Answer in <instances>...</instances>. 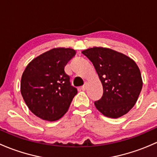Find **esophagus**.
<instances>
[{
    "label": "esophagus",
    "mask_w": 157,
    "mask_h": 157,
    "mask_svg": "<svg viewBox=\"0 0 157 157\" xmlns=\"http://www.w3.org/2000/svg\"><path fill=\"white\" fill-rule=\"evenodd\" d=\"M86 87H87V83H85L84 85L81 86V89H82V90H86Z\"/></svg>",
    "instance_id": "obj_1"
}]
</instances>
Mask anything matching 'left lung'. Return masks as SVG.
Segmentation results:
<instances>
[{"label": "left lung", "mask_w": 157, "mask_h": 157, "mask_svg": "<svg viewBox=\"0 0 157 157\" xmlns=\"http://www.w3.org/2000/svg\"><path fill=\"white\" fill-rule=\"evenodd\" d=\"M93 63L103 87L96 109L106 117L117 118L128 113L137 102L143 82L136 63L110 48L94 47L82 52Z\"/></svg>", "instance_id": "8db88e82"}]
</instances>
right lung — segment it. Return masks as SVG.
<instances>
[{
    "mask_svg": "<svg viewBox=\"0 0 157 157\" xmlns=\"http://www.w3.org/2000/svg\"><path fill=\"white\" fill-rule=\"evenodd\" d=\"M72 48L51 49L34 58L21 78V94L29 110L39 118L56 121L68 110L77 89L64 71L75 55Z\"/></svg>",
    "mask_w": 157,
    "mask_h": 157,
    "instance_id": "right-lung-1",
    "label": "right lung"
}]
</instances>
